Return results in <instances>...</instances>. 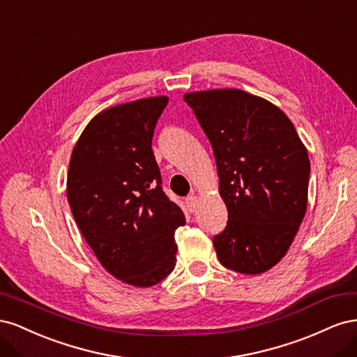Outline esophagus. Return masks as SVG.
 <instances>
[{
  "label": "esophagus",
  "instance_id": "obj_1",
  "mask_svg": "<svg viewBox=\"0 0 357 357\" xmlns=\"http://www.w3.org/2000/svg\"><path fill=\"white\" fill-rule=\"evenodd\" d=\"M186 207H188V210H189L190 213L195 211L197 207H198V198L193 197V195L188 197V198H186Z\"/></svg>",
  "mask_w": 357,
  "mask_h": 357
}]
</instances>
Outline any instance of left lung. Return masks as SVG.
Here are the masks:
<instances>
[{
	"label": "left lung",
	"instance_id": "1",
	"mask_svg": "<svg viewBox=\"0 0 357 357\" xmlns=\"http://www.w3.org/2000/svg\"><path fill=\"white\" fill-rule=\"evenodd\" d=\"M210 139L226 228L213 244L223 266L261 274L282 261L304 219L310 160L290 119L240 89L185 95Z\"/></svg>",
	"mask_w": 357,
	"mask_h": 357
}]
</instances>
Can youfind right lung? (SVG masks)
Segmentation results:
<instances>
[{
	"label": "right lung",
	"instance_id": "right-lung-1",
	"mask_svg": "<svg viewBox=\"0 0 357 357\" xmlns=\"http://www.w3.org/2000/svg\"><path fill=\"white\" fill-rule=\"evenodd\" d=\"M167 96L96 114L73 149L67 198L74 220L101 265L137 287L162 282L176 266L174 232L186 222L162 190L152 150Z\"/></svg>",
	"mask_w": 357,
	"mask_h": 357
}]
</instances>
